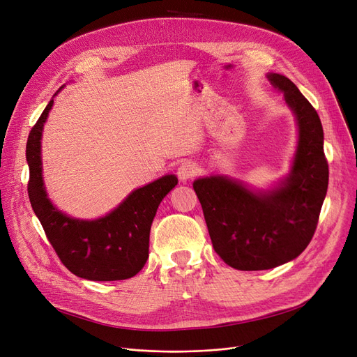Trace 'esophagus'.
<instances>
[{"instance_id":"esophagus-1","label":"esophagus","mask_w":357,"mask_h":357,"mask_svg":"<svg viewBox=\"0 0 357 357\" xmlns=\"http://www.w3.org/2000/svg\"><path fill=\"white\" fill-rule=\"evenodd\" d=\"M197 171H198V167L195 166V163H192V162H183L178 167V178L185 182V181L194 178L197 175Z\"/></svg>"}]
</instances>
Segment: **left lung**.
Returning <instances> with one entry per match:
<instances>
[{"instance_id":"1","label":"left lung","mask_w":357,"mask_h":357,"mask_svg":"<svg viewBox=\"0 0 357 357\" xmlns=\"http://www.w3.org/2000/svg\"><path fill=\"white\" fill-rule=\"evenodd\" d=\"M284 93L298 126L291 172L271 190H252L241 181L211 175L194 181L213 248L238 271H265L298 257L317 229L328 186L323 126L296 85L268 73Z\"/></svg>"}]
</instances>
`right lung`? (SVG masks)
<instances>
[{
    "label": "right lung",
    "mask_w": 357,
    "mask_h": 357,
    "mask_svg": "<svg viewBox=\"0 0 357 357\" xmlns=\"http://www.w3.org/2000/svg\"><path fill=\"white\" fill-rule=\"evenodd\" d=\"M52 107L53 98L31 128L26 146L31 208L56 255L73 275L104 282L135 276L149 257L150 227L159 204L175 188L178 178L165 175L131 191L114 210L96 220L62 213L49 199L43 182L42 131Z\"/></svg>",
    "instance_id": "add662e5"
}]
</instances>
